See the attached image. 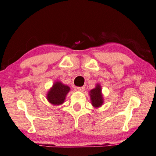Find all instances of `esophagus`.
<instances>
[{
	"label": "esophagus",
	"instance_id": "34e87169",
	"mask_svg": "<svg viewBox=\"0 0 156 156\" xmlns=\"http://www.w3.org/2000/svg\"><path fill=\"white\" fill-rule=\"evenodd\" d=\"M85 87H76V90L79 91H83L85 90Z\"/></svg>",
	"mask_w": 156,
	"mask_h": 156
}]
</instances>
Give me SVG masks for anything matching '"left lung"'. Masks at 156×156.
Here are the masks:
<instances>
[{
    "instance_id": "obj_1",
    "label": "left lung",
    "mask_w": 156,
    "mask_h": 156,
    "mask_svg": "<svg viewBox=\"0 0 156 156\" xmlns=\"http://www.w3.org/2000/svg\"><path fill=\"white\" fill-rule=\"evenodd\" d=\"M90 97L91 100V104L95 108H98L103 104V100L101 94V88L100 85H96V88L90 91Z\"/></svg>"
}]
</instances>
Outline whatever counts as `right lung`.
I'll use <instances>...</instances> for the list:
<instances>
[{"instance_id":"1","label":"right lung","mask_w":156,"mask_h":156,"mask_svg":"<svg viewBox=\"0 0 156 156\" xmlns=\"http://www.w3.org/2000/svg\"><path fill=\"white\" fill-rule=\"evenodd\" d=\"M70 90L67 85H63L60 82L54 83L50 91L47 94V99L53 105H60L64 103L66 95Z\"/></svg>"}]
</instances>
